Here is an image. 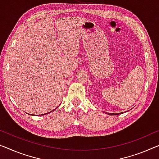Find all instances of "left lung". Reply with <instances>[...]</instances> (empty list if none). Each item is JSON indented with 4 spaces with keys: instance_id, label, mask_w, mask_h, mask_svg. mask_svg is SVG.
I'll return each mask as SVG.
<instances>
[{
    "instance_id": "left-lung-1",
    "label": "left lung",
    "mask_w": 159,
    "mask_h": 159,
    "mask_svg": "<svg viewBox=\"0 0 159 159\" xmlns=\"http://www.w3.org/2000/svg\"><path fill=\"white\" fill-rule=\"evenodd\" d=\"M106 113H108V115H110V116H115V115H119V114H121L122 113H106Z\"/></svg>"
}]
</instances>
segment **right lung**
Returning a JSON list of instances; mask_svg holds the SVG:
<instances>
[{
    "mask_svg": "<svg viewBox=\"0 0 159 159\" xmlns=\"http://www.w3.org/2000/svg\"><path fill=\"white\" fill-rule=\"evenodd\" d=\"M60 105H61V104H60ZM60 105H59V106H60ZM59 106H58V107H59ZM58 107H57V108H58ZM56 108H55V109H53V111H55V110L56 109ZM52 111H51V112H48V113H44V114H42V116H43V115H46V114H47V113H51V112H52ZM40 116H41V115H40Z\"/></svg>",
    "mask_w": 159,
    "mask_h": 159,
    "instance_id": "add662e5",
    "label": "right lung"
}]
</instances>
